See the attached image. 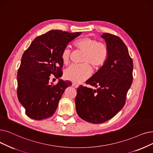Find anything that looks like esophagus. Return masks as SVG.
<instances>
[{"mask_svg":"<svg viewBox=\"0 0 153 153\" xmlns=\"http://www.w3.org/2000/svg\"><path fill=\"white\" fill-rule=\"evenodd\" d=\"M72 86L73 87H75V88H78V84H77V83H72Z\"/></svg>","mask_w":153,"mask_h":153,"instance_id":"obj_1","label":"esophagus"}]
</instances>
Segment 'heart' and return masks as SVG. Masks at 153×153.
<instances>
[{"mask_svg": "<svg viewBox=\"0 0 153 153\" xmlns=\"http://www.w3.org/2000/svg\"><path fill=\"white\" fill-rule=\"evenodd\" d=\"M73 46L77 50L83 51L81 59L83 63L71 65L65 70L64 76L67 80L81 83L88 78L92 73L89 64L95 68H100L105 65L108 57L109 50L105 44L90 37L78 39L73 42ZM70 55V49L65 48L61 53V58L64 65L68 64Z\"/></svg>", "mask_w": 153, "mask_h": 153, "instance_id": "obj_1", "label": "heart"}]
</instances>
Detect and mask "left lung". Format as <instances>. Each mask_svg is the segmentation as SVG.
<instances>
[{"label":"left lung","instance_id":"8db88e82","mask_svg":"<svg viewBox=\"0 0 153 153\" xmlns=\"http://www.w3.org/2000/svg\"><path fill=\"white\" fill-rule=\"evenodd\" d=\"M109 50L105 65L85 82L97 89L80 85L75 98L79 117L92 124L112 119L123 108L133 80V62L123 41L117 36L103 33Z\"/></svg>","mask_w":153,"mask_h":153}]
</instances>
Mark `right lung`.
Listing matches in <instances>:
<instances>
[{
  "label": "right lung",
  "instance_id": "obj_1",
  "mask_svg": "<svg viewBox=\"0 0 153 153\" xmlns=\"http://www.w3.org/2000/svg\"><path fill=\"white\" fill-rule=\"evenodd\" d=\"M82 32L70 33L51 30L36 37L24 52L17 71L18 100L29 117L40 120L51 117L70 81L50 82V75H62L61 53Z\"/></svg>",
  "mask_w": 153,
  "mask_h": 153
}]
</instances>
